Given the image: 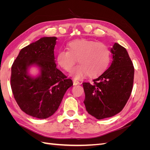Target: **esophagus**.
Masks as SVG:
<instances>
[{
    "mask_svg": "<svg viewBox=\"0 0 150 150\" xmlns=\"http://www.w3.org/2000/svg\"><path fill=\"white\" fill-rule=\"evenodd\" d=\"M81 83L80 82H79V81H76V80H73V84L74 86H76V85H79L81 84Z\"/></svg>",
    "mask_w": 150,
    "mask_h": 150,
    "instance_id": "34e87169",
    "label": "esophagus"
}]
</instances>
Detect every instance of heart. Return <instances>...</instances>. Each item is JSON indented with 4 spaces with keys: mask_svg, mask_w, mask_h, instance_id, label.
<instances>
[{
    "mask_svg": "<svg viewBox=\"0 0 150 150\" xmlns=\"http://www.w3.org/2000/svg\"><path fill=\"white\" fill-rule=\"evenodd\" d=\"M67 50L57 53V62L63 69L70 71L78 60L80 65L71 73L76 79L86 74L97 76L104 71L110 61V51L106 44L96 40L78 39L67 44Z\"/></svg>",
    "mask_w": 150,
    "mask_h": 150,
    "instance_id": "b5f03b06",
    "label": "heart"
}]
</instances>
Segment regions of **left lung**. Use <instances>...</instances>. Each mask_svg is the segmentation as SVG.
Here are the masks:
<instances>
[{
  "label": "left lung",
  "mask_w": 150,
  "mask_h": 150,
  "mask_svg": "<svg viewBox=\"0 0 150 150\" xmlns=\"http://www.w3.org/2000/svg\"><path fill=\"white\" fill-rule=\"evenodd\" d=\"M111 52L112 61L110 67L93 84L83 83L86 111L98 120L121 111L133 89L134 69L126 49L115 43Z\"/></svg>",
  "instance_id": "1"
}]
</instances>
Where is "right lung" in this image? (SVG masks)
<instances>
[{"instance_id": "obj_1", "label": "right lung", "mask_w": 150, "mask_h": 150, "mask_svg": "<svg viewBox=\"0 0 150 150\" xmlns=\"http://www.w3.org/2000/svg\"><path fill=\"white\" fill-rule=\"evenodd\" d=\"M57 38L44 37L22 48L11 68V86L16 101L27 115L46 119L57 110L67 89L73 85L57 69L54 49ZM40 68L36 78L28 74V68Z\"/></svg>"}]
</instances>
